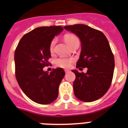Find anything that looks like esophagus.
Here are the masks:
<instances>
[{
	"mask_svg": "<svg viewBox=\"0 0 128 128\" xmlns=\"http://www.w3.org/2000/svg\"><path fill=\"white\" fill-rule=\"evenodd\" d=\"M65 73H67V72H69V70H65Z\"/></svg>",
	"mask_w": 128,
	"mask_h": 128,
	"instance_id": "obj_1",
	"label": "esophagus"
}]
</instances>
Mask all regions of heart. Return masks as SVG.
<instances>
[{
  "mask_svg": "<svg viewBox=\"0 0 128 128\" xmlns=\"http://www.w3.org/2000/svg\"><path fill=\"white\" fill-rule=\"evenodd\" d=\"M63 39L67 44L68 46H70L72 44H74L75 42L79 41L76 36L75 35L73 34L72 33H66L63 36ZM55 44H56V40L53 39L51 41L49 46V50L50 52H52L54 51V46H55ZM73 60L72 59H68V58H59L56 59L55 60V63L57 66H60V67L62 68H68L69 67L71 63L72 62Z\"/></svg>",
  "mask_w": 128,
  "mask_h": 128,
  "instance_id": "1",
  "label": "heart"
}]
</instances>
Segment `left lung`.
Wrapping results in <instances>:
<instances>
[{"label":"left lung","instance_id":"8db88e82","mask_svg":"<svg viewBox=\"0 0 128 128\" xmlns=\"http://www.w3.org/2000/svg\"><path fill=\"white\" fill-rule=\"evenodd\" d=\"M76 34L81 42V51L76 68L86 67V73L72 72L76 97L84 102L100 99L110 87L114 76L115 60L108 40L101 31L84 24L64 27Z\"/></svg>","mask_w":128,"mask_h":128}]
</instances>
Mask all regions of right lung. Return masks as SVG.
<instances>
[{"label":"right lung","mask_w":128,"mask_h":128,"mask_svg":"<svg viewBox=\"0 0 128 128\" xmlns=\"http://www.w3.org/2000/svg\"><path fill=\"white\" fill-rule=\"evenodd\" d=\"M63 30L60 26L36 28L24 35L16 48L17 82L24 93L36 103L50 104L58 96V87L65 76V71L58 68L48 74L43 68L49 65L50 42Z\"/></svg>","instance_id":"add662e5"}]
</instances>
